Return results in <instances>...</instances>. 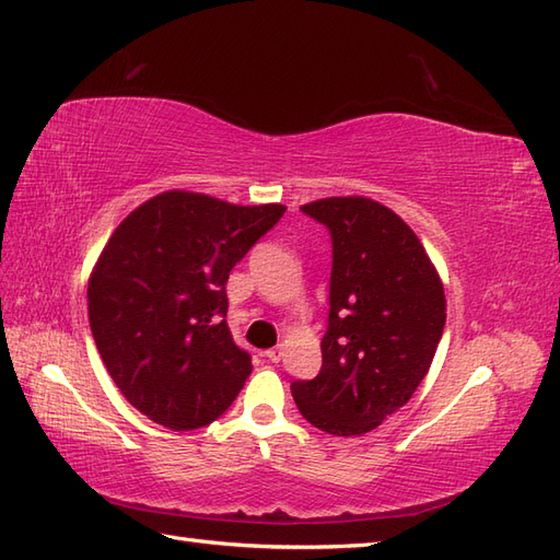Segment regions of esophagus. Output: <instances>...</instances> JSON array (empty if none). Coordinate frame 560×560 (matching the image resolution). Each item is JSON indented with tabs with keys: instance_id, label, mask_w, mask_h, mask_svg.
Instances as JSON below:
<instances>
[{
	"instance_id": "esophagus-1",
	"label": "esophagus",
	"mask_w": 560,
	"mask_h": 560,
	"mask_svg": "<svg viewBox=\"0 0 560 560\" xmlns=\"http://www.w3.org/2000/svg\"><path fill=\"white\" fill-rule=\"evenodd\" d=\"M265 355H267V360H271V362H279V360L283 358V346H275V348H269Z\"/></svg>"
}]
</instances>
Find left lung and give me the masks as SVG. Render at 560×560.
Wrapping results in <instances>:
<instances>
[{"mask_svg":"<svg viewBox=\"0 0 560 560\" xmlns=\"http://www.w3.org/2000/svg\"><path fill=\"white\" fill-rule=\"evenodd\" d=\"M301 210L331 233L329 327L322 370L293 382L298 410L334 436H360L406 406L432 365L446 298L415 231L362 195Z\"/></svg>","mask_w":560,"mask_h":560,"instance_id":"left-lung-1","label":"left lung"}]
</instances>
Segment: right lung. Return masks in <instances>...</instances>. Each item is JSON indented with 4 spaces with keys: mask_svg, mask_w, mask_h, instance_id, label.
I'll use <instances>...</instances> for the list:
<instances>
[{
    "mask_svg": "<svg viewBox=\"0 0 560 560\" xmlns=\"http://www.w3.org/2000/svg\"><path fill=\"white\" fill-rule=\"evenodd\" d=\"M166 190L128 214L88 281L104 368L136 410L174 432L214 422L253 372L226 324L229 271L283 217Z\"/></svg>",
    "mask_w": 560,
    "mask_h": 560,
    "instance_id": "right-lung-1",
    "label": "right lung"
}]
</instances>
